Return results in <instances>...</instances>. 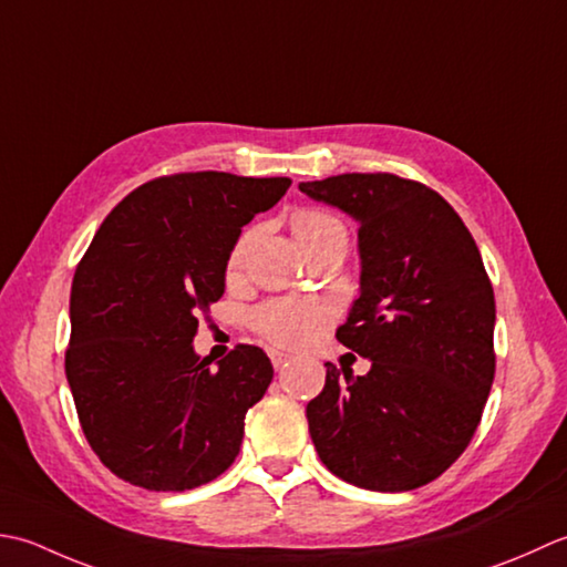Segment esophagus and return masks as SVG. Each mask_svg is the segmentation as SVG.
Instances as JSON below:
<instances>
[{
	"label": "esophagus",
	"mask_w": 567,
	"mask_h": 567,
	"mask_svg": "<svg viewBox=\"0 0 567 567\" xmlns=\"http://www.w3.org/2000/svg\"><path fill=\"white\" fill-rule=\"evenodd\" d=\"M271 364H274L276 369H284V367L288 364V354H284V352H279V350H271Z\"/></svg>",
	"instance_id": "obj_1"
}]
</instances>
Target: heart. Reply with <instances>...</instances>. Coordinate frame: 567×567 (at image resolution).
<instances>
[{
    "label": "heart",
    "mask_w": 567,
    "mask_h": 567,
    "mask_svg": "<svg viewBox=\"0 0 567 567\" xmlns=\"http://www.w3.org/2000/svg\"><path fill=\"white\" fill-rule=\"evenodd\" d=\"M293 233L300 239L303 249L318 245L332 235H348L342 219L320 207H306L293 215ZM249 233L237 239V245L229 251V269L239 267L241 257L249 247ZM330 318V306L320 300H296V298H274L269 303L254 310V330L264 340H269L276 348L298 350L318 338L320 328Z\"/></svg>",
    "instance_id": "b5f03b06"
}]
</instances>
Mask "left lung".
I'll return each mask as SVG.
<instances>
[{
  "mask_svg": "<svg viewBox=\"0 0 567 567\" xmlns=\"http://www.w3.org/2000/svg\"><path fill=\"white\" fill-rule=\"evenodd\" d=\"M298 188L360 223L362 293L334 338L372 360L367 377L326 362L306 406L310 437L354 487H423L465 453L494 381L496 308L480 249L419 181L342 173Z\"/></svg>",
  "mask_w": 567,
  "mask_h": 567,
  "instance_id": "1",
  "label": "left lung"
}]
</instances>
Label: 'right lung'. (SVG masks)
I'll return each instance as SVG.
<instances>
[{
    "label": "right lung",
    "instance_id": "1",
    "mask_svg": "<svg viewBox=\"0 0 567 567\" xmlns=\"http://www.w3.org/2000/svg\"><path fill=\"white\" fill-rule=\"evenodd\" d=\"M291 178L173 173L132 190L92 237L71 288L65 377L102 465L152 492H186L239 455L245 415L274 379L237 344L210 367L193 352L200 316L225 293L229 251Z\"/></svg>",
    "mask_w": 567,
    "mask_h": 567
}]
</instances>
